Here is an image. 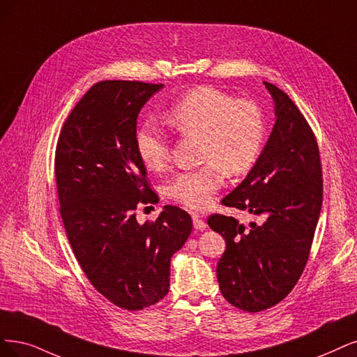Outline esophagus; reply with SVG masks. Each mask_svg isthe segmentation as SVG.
Returning <instances> with one entry per match:
<instances>
[{"label":"esophagus","instance_id":"obj_1","mask_svg":"<svg viewBox=\"0 0 357 357\" xmlns=\"http://www.w3.org/2000/svg\"><path fill=\"white\" fill-rule=\"evenodd\" d=\"M192 222H194V228L199 231H203L207 227V223L204 222V219L200 213H192Z\"/></svg>","mask_w":357,"mask_h":357}]
</instances>
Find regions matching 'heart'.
I'll return each instance as SVG.
<instances>
[{"mask_svg":"<svg viewBox=\"0 0 357 357\" xmlns=\"http://www.w3.org/2000/svg\"><path fill=\"white\" fill-rule=\"evenodd\" d=\"M166 122L181 137H199V158L206 165L178 174L166 194L175 203L202 210L212 203L222 187L223 172L244 175L261 153L266 121L253 100H236L212 86H197L178 98L166 113ZM135 150L141 163L153 172L166 167L169 138L153 119L135 132Z\"/></svg>","mask_w":357,"mask_h":357,"instance_id":"heart-1","label":"heart"}]
</instances>
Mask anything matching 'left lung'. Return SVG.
Segmentation results:
<instances>
[{
	"instance_id": "left-lung-1",
	"label": "left lung",
	"mask_w": 357,
	"mask_h": 357,
	"mask_svg": "<svg viewBox=\"0 0 357 357\" xmlns=\"http://www.w3.org/2000/svg\"><path fill=\"white\" fill-rule=\"evenodd\" d=\"M275 102L272 134L247 178L222 200L253 215L244 227L232 216L210 215L208 227L227 241L216 275L222 296L245 312L282 301L306 268L322 207L318 141L284 91L265 82Z\"/></svg>"
}]
</instances>
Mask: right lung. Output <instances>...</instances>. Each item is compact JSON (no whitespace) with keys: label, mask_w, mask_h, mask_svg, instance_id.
I'll list each match as a JSON object with an SVG mask.
<instances>
[{"label":"right lung","mask_w":357,"mask_h":357,"mask_svg":"<svg viewBox=\"0 0 357 357\" xmlns=\"http://www.w3.org/2000/svg\"><path fill=\"white\" fill-rule=\"evenodd\" d=\"M162 86L92 85L66 119L56 147L60 215L75 257L97 291L126 310L167 294L170 257L192 229L191 216L176 206L137 222L138 204L158 200L135 150L137 117Z\"/></svg>","instance_id":"1"}]
</instances>
